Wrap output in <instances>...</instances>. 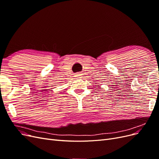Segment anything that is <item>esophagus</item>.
Listing matches in <instances>:
<instances>
[{
	"label": "esophagus",
	"instance_id": "34e87169",
	"mask_svg": "<svg viewBox=\"0 0 159 159\" xmlns=\"http://www.w3.org/2000/svg\"><path fill=\"white\" fill-rule=\"evenodd\" d=\"M80 75H81L80 73H76L75 75V77H79V76H80Z\"/></svg>",
	"mask_w": 159,
	"mask_h": 159
}]
</instances>
